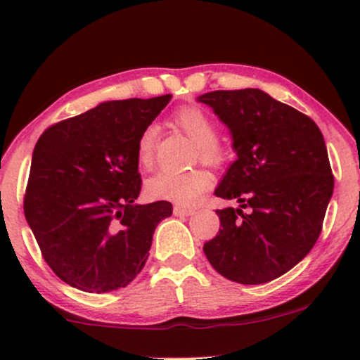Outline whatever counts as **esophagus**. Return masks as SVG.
I'll list each match as a JSON object with an SVG mask.
<instances>
[{"label":"esophagus","instance_id":"34e87169","mask_svg":"<svg viewBox=\"0 0 360 360\" xmlns=\"http://www.w3.org/2000/svg\"><path fill=\"white\" fill-rule=\"evenodd\" d=\"M194 213V208H186V206H174V214L176 217H189V214Z\"/></svg>","mask_w":360,"mask_h":360}]
</instances>
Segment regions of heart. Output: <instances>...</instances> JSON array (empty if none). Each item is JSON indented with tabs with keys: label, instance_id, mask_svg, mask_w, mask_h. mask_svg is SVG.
Masks as SVG:
<instances>
[{
	"label": "heart",
	"instance_id": "heart-1",
	"mask_svg": "<svg viewBox=\"0 0 360 360\" xmlns=\"http://www.w3.org/2000/svg\"><path fill=\"white\" fill-rule=\"evenodd\" d=\"M176 125L198 146V152L205 162L217 166L225 159V148L217 140V127L208 113L198 106H184L174 115ZM157 140L155 125H148L142 131L137 146L139 162L143 167H150L154 162ZM212 184V176L201 167L162 169L147 181V193L157 200L174 201L179 205H191Z\"/></svg>",
	"mask_w": 360,
	"mask_h": 360
}]
</instances>
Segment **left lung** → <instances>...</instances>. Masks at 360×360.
I'll return each instance as SVG.
<instances>
[{
	"mask_svg": "<svg viewBox=\"0 0 360 360\" xmlns=\"http://www.w3.org/2000/svg\"><path fill=\"white\" fill-rule=\"evenodd\" d=\"M198 101L229 127L237 154L214 194L238 208L217 210L221 229L205 255L223 278L269 283L320 237L333 193L323 135L311 118L260 89L212 91Z\"/></svg>",
	"mask_w": 360,
	"mask_h": 360,
	"instance_id": "1",
	"label": "left lung"
}]
</instances>
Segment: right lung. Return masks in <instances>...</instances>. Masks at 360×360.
<instances>
[{
  "label": "right lung",
  "mask_w": 360,
  "mask_h": 360,
  "mask_svg": "<svg viewBox=\"0 0 360 360\" xmlns=\"http://www.w3.org/2000/svg\"><path fill=\"white\" fill-rule=\"evenodd\" d=\"M106 101L49 127L32 155L23 210L45 262L86 292L125 288L146 266L169 201L137 205V146L171 101Z\"/></svg>",
  "instance_id": "obj_1"
}]
</instances>
